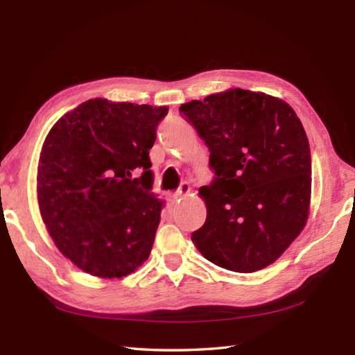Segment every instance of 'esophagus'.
<instances>
[{"label":"esophagus","instance_id":"1","mask_svg":"<svg viewBox=\"0 0 355 355\" xmlns=\"http://www.w3.org/2000/svg\"><path fill=\"white\" fill-rule=\"evenodd\" d=\"M191 193V186H189V183H182L180 184V187H178V191L173 193V197L175 198H182V197H184V195H189Z\"/></svg>","mask_w":355,"mask_h":355}]
</instances>
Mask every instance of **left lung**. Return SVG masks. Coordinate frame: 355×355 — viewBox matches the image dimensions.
<instances>
[{
  "mask_svg": "<svg viewBox=\"0 0 355 355\" xmlns=\"http://www.w3.org/2000/svg\"><path fill=\"white\" fill-rule=\"evenodd\" d=\"M180 112L210 150L215 171L200 189L206 223L192 243L215 266L238 273L266 268L304 230L311 201V154L288 103L230 88Z\"/></svg>",
  "mask_w": 355,
  "mask_h": 355,
  "instance_id": "left-lung-1",
  "label": "left lung"
}]
</instances>
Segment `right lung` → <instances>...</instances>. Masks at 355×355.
Instances as JSON below:
<instances>
[{"label": "right lung", "instance_id": "obj_1", "mask_svg": "<svg viewBox=\"0 0 355 355\" xmlns=\"http://www.w3.org/2000/svg\"><path fill=\"white\" fill-rule=\"evenodd\" d=\"M168 107L89 99L53 125L36 191L42 221L67 259L102 279L149 258L163 201L150 192L149 149ZM135 168L142 177L132 179Z\"/></svg>", "mask_w": 355, "mask_h": 355}]
</instances>
